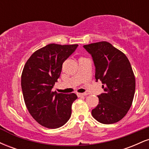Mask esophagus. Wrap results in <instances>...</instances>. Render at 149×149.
Wrapping results in <instances>:
<instances>
[{
	"mask_svg": "<svg viewBox=\"0 0 149 149\" xmlns=\"http://www.w3.org/2000/svg\"><path fill=\"white\" fill-rule=\"evenodd\" d=\"M76 95H77V96H78V97H79L86 96V95H87V94H86V93H77Z\"/></svg>",
	"mask_w": 149,
	"mask_h": 149,
	"instance_id": "esophagus-1",
	"label": "esophagus"
}]
</instances>
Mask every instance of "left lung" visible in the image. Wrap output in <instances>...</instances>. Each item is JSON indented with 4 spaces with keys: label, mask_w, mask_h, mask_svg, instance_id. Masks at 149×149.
Masks as SVG:
<instances>
[{
    "label": "left lung",
    "mask_w": 149,
    "mask_h": 149,
    "mask_svg": "<svg viewBox=\"0 0 149 149\" xmlns=\"http://www.w3.org/2000/svg\"><path fill=\"white\" fill-rule=\"evenodd\" d=\"M83 47L92 55L95 79L102 82L105 91L98 95L99 104L92 110V115L101 123L118 122L130 109L135 92V77L129 59L106 41Z\"/></svg>",
    "instance_id": "1"
}]
</instances>
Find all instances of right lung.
Here are the masks:
<instances>
[{"instance_id":"obj_1","label":"right lung","mask_w":149,"mask_h":149,"mask_svg":"<svg viewBox=\"0 0 149 149\" xmlns=\"http://www.w3.org/2000/svg\"><path fill=\"white\" fill-rule=\"evenodd\" d=\"M77 47V44H49L34 52L24 66L21 85L26 107L43 127H60L71 117L76 95L57 93L52 88L60 76L64 61Z\"/></svg>"}]
</instances>
